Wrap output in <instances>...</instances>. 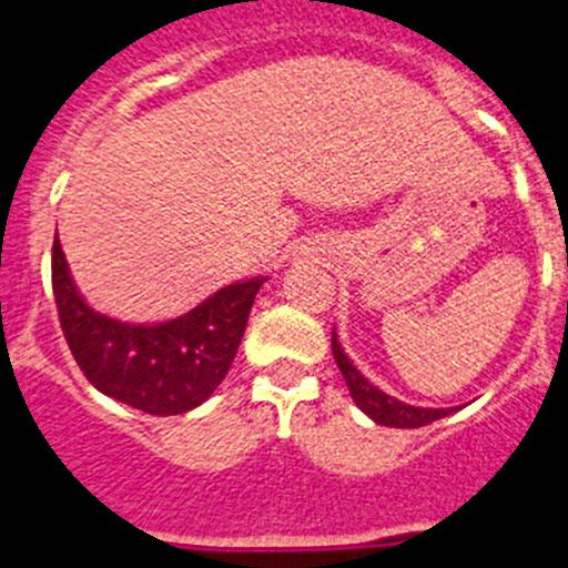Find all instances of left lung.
Masks as SVG:
<instances>
[{
  "mask_svg": "<svg viewBox=\"0 0 568 568\" xmlns=\"http://www.w3.org/2000/svg\"><path fill=\"white\" fill-rule=\"evenodd\" d=\"M331 347H333V358H336L338 369H342L344 381H347V389L349 395H353V400H356V406L364 412V415L373 417L378 426L420 428V426H428V423L439 420V417L452 415V409H420V406H409L404 404V400H397V397L381 392L378 386L369 384V381L353 367V362L344 356L342 344H338L336 338V331H333Z\"/></svg>",
  "mask_w": 568,
  "mask_h": 568,
  "instance_id": "1",
  "label": "left lung"
}]
</instances>
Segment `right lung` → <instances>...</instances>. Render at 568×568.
Segmentation results:
<instances>
[{
	"label": "right lung",
	"instance_id": "obj_1",
	"mask_svg": "<svg viewBox=\"0 0 568 568\" xmlns=\"http://www.w3.org/2000/svg\"><path fill=\"white\" fill-rule=\"evenodd\" d=\"M260 285V277L226 285L162 325H125L89 308L58 235L52 243V294L78 367L94 389L156 417L195 409L226 378Z\"/></svg>",
	"mask_w": 568,
	"mask_h": 568
}]
</instances>
